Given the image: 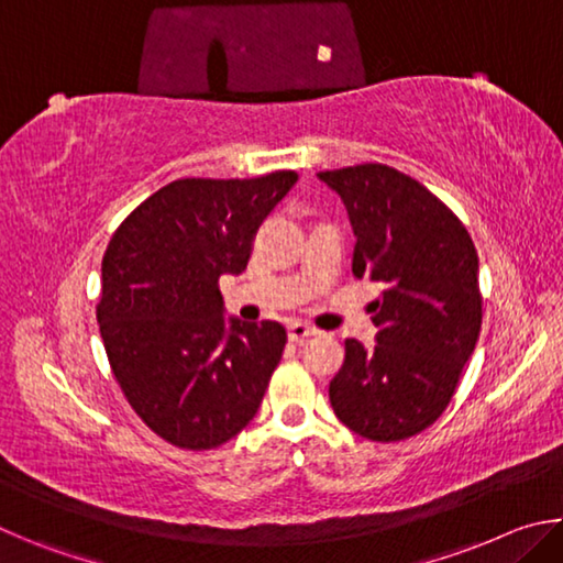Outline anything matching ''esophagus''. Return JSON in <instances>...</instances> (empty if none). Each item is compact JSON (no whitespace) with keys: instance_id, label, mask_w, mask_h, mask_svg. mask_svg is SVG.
<instances>
[{"instance_id":"1","label":"esophagus","mask_w":563,"mask_h":563,"mask_svg":"<svg viewBox=\"0 0 563 563\" xmlns=\"http://www.w3.org/2000/svg\"><path fill=\"white\" fill-rule=\"evenodd\" d=\"M312 335H318V330L310 328V325H305V322L295 320V322H290V325H288V338L292 342H302V340H308Z\"/></svg>"}]
</instances>
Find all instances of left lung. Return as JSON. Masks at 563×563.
Masks as SVG:
<instances>
[{"label": "left lung", "instance_id": "1", "mask_svg": "<svg viewBox=\"0 0 563 563\" xmlns=\"http://www.w3.org/2000/svg\"><path fill=\"white\" fill-rule=\"evenodd\" d=\"M318 178L347 211L355 278L383 285L369 305L377 345L345 340L330 405L365 440H407L444 412L479 340V258L460 218L395 168L362 164Z\"/></svg>", "mask_w": 563, "mask_h": 563}]
</instances>
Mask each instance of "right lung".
I'll list each match as a JSON object with an SVG mask.
<instances>
[{
  "label": "right lung",
  "instance_id": "1",
  "mask_svg": "<svg viewBox=\"0 0 563 563\" xmlns=\"http://www.w3.org/2000/svg\"><path fill=\"white\" fill-rule=\"evenodd\" d=\"M295 184V170L174 180L103 253L97 320L113 377L136 415L180 450L233 440L283 357L280 322L225 318L218 278L245 271L261 223Z\"/></svg>",
  "mask_w": 563,
  "mask_h": 563
}]
</instances>
